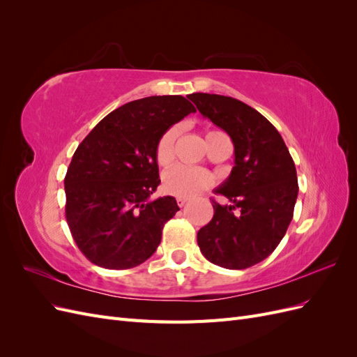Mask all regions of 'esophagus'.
<instances>
[{"instance_id": "34e87169", "label": "esophagus", "mask_w": 357, "mask_h": 357, "mask_svg": "<svg viewBox=\"0 0 357 357\" xmlns=\"http://www.w3.org/2000/svg\"><path fill=\"white\" fill-rule=\"evenodd\" d=\"M177 204H178V207H180V208H183V207H185V205L188 204V199H183V198H178V199H177Z\"/></svg>"}]
</instances>
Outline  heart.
Instances as JSON below:
<instances>
[{"label": "heart", "mask_w": 357, "mask_h": 357, "mask_svg": "<svg viewBox=\"0 0 357 357\" xmlns=\"http://www.w3.org/2000/svg\"><path fill=\"white\" fill-rule=\"evenodd\" d=\"M180 128L177 125L168 128L158 139L155 147V160L159 167H168L172 159H174V144L178 137ZM223 135L219 131H207L205 134V142ZM214 176L211 172L199 169V168H189V167H174L169 169L164 177V190L169 195L183 199H190L199 195L201 192L207 190L214 185Z\"/></svg>", "instance_id": "b5f03b06"}]
</instances>
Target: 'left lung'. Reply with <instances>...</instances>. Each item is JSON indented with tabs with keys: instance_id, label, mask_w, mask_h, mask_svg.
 <instances>
[{
	"instance_id": "left-lung-1",
	"label": "left lung",
	"mask_w": 357,
	"mask_h": 357,
	"mask_svg": "<svg viewBox=\"0 0 357 357\" xmlns=\"http://www.w3.org/2000/svg\"><path fill=\"white\" fill-rule=\"evenodd\" d=\"M204 117L229 134L235 167L215 189L213 219L198 231L201 253L214 265L245 269L262 262L283 240L298 198L296 168L282 135L261 113L231 96L190 93Z\"/></svg>"
}]
</instances>
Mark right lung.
<instances>
[{
	"mask_svg": "<svg viewBox=\"0 0 357 357\" xmlns=\"http://www.w3.org/2000/svg\"><path fill=\"white\" fill-rule=\"evenodd\" d=\"M197 109L181 95L147 96L119 107L75 150L67 169L66 218L80 252L95 265L129 269L152 256L176 199L149 201L159 186V137Z\"/></svg>",
	"mask_w": 357,
	"mask_h": 357,
	"instance_id": "1",
	"label": "right lung"
}]
</instances>
